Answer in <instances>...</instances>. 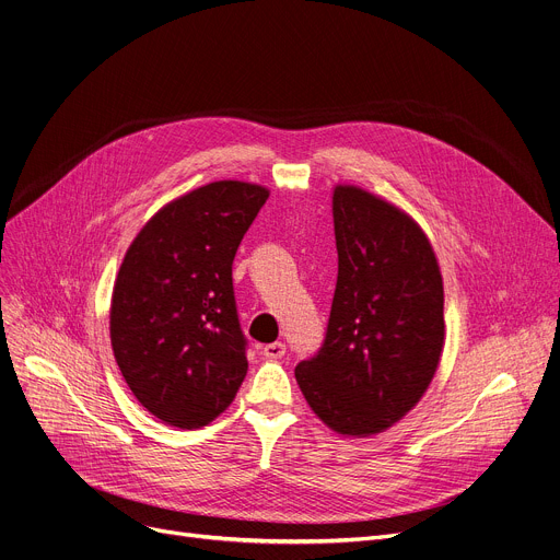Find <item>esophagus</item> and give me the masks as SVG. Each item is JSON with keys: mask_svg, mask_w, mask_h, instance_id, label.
I'll return each mask as SVG.
<instances>
[{"mask_svg": "<svg viewBox=\"0 0 560 560\" xmlns=\"http://www.w3.org/2000/svg\"><path fill=\"white\" fill-rule=\"evenodd\" d=\"M261 354H264L266 360H281L283 354H285V343H281V341L266 343V346L261 348Z\"/></svg>", "mask_w": 560, "mask_h": 560, "instance_id": "obj_1", "label": "esophagus"}]
</instances>
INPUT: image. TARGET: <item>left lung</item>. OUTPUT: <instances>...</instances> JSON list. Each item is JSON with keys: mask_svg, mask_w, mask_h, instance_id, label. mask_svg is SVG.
Listing matches in <instances>:
<instances>
[{"mask_svg": "<svg viewBox=\"0 0 560 560\" xmlns=\"http://www.w3.org/2000/svg\"><path fill=\"white\" fill-rule=\"evenodd\" d=\"M337 285L322 350L294 369L339 435L390 429L427 393L444 348V285L413 217L358 185H335Z\"/></svg>", "mask_w": 560, "mask_h": 560, "instance_id": "obj_1", "label": "left lung"}]
</instances>
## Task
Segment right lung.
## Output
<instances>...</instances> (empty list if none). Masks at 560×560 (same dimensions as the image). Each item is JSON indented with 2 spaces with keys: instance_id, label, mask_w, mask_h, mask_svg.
<instances>
[{
  "instance_id": "obj_1",
  "label": "right lung",
  "mask_w": 560,
  "mask_h": 560,
  "mask_svg": "<svg viewBox=\"0 0 560 560\" xmlns=\"http://www.w3.org/2000/svg\"><path fill=\"white\" fill-rule=\"evenodd\" d=\"M270 189L217 180L163 206L118 270L109 332L118 369L144 409L176 429L219 418L247 373L232 261Z\"/></svg>"
}]
</instances>
